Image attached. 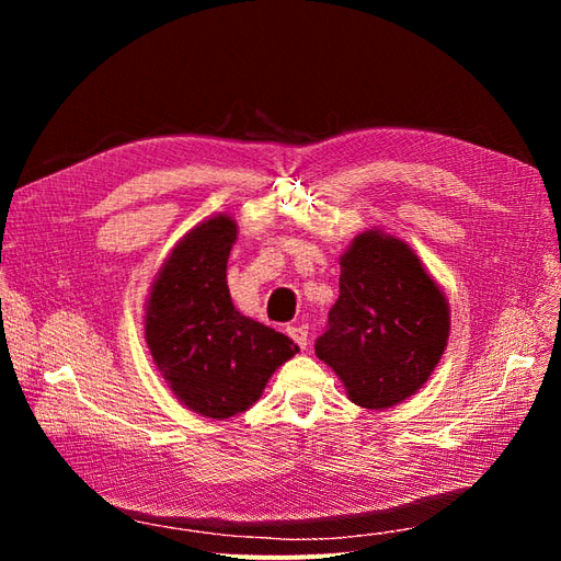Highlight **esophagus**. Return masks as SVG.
<instances>
[{
	"label": "esophagus",
	"instance_id": "1",
	"mask_svg": "<svg viewBox=\"0 0 561 561\" xmlns=\"http://www.w3.org/2000/svg\"><path fill=\"white\" fill-rule=\"evenodd\" d=\"M287 334L295 339V342L299 344V348H307L309 346V325H304V322H299V325L287 328Z\"/></svg>",
	"mask_w": 561,
	"mask_h": 561
}]
</instances>
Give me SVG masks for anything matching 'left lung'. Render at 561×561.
I'll list each match as a JSON object with an SVG mask.
<instances>
[{"label":"left lung","instance_id":"1","mask_svg":"<svg viewBox=\"0 0 561 561\" xmlns=\"http://www.w3.org/2000/svg\"><path fill=\"white\" fill-rule=\"evenodd\" d=\"M449 336L445 295L407 243L365 231L342 257L339 299L316 339V355L348 398L386 410L414 396L443 358Z\"/></svg>","mask_w":561,"mask_h":561}]
</instances>
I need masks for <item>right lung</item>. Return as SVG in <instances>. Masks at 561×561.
<instances>
[{
    "label": "right lung",
    "mask_w": 561,
    "mask_h": 561,
    "mask_svg": "<svg viewBox=\"0 0 561 561\" xmlns=\"http://www.w3.org/2000/svg\"><path fill=\"white\" fill-rule=\"evenodd\" d=\"M236 225L219 215L178 243L151 287L145 336L190 410L229 419L250 410L274 369L299 351L290 336L233 309L227 262Z\"/></svg>",
    "instance_id": "1"
}]
</instances>
